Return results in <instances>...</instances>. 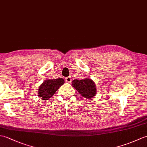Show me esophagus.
Here are the masks:
<instances>
[{"label":"esophagus","instance_id":"esophagus-1","mask_svg":"<svg viewBox=\"0 0 147 147\" xmlns=\"http://www.w3.org/2000/svg\"><path fill=\"white\" fill-rule=\"evenodd\" d=\"M65 80H66V82H67V83H71V78L70 76L66 77L65 78Z\"/></svg>","mask_w":147,"mask_h":147}]
</instances>
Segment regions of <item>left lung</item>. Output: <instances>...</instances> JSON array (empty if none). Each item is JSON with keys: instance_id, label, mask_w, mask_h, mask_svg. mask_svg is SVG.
<instances>
[{"instance_id": "1", "label": "left lung", "mask_w": 147, "mask_h": 147, "mask_svg": "<svg viewBox=\"0 0 147 147\" xmlns=\"http://www.w3.org/2000/svg\"><path fill=\"white\" fill-rule=\"evenodd\" d=\"M72 84L78 93L85 98H93L96 94V85L91 79L86 78L81 80H74Z\"/></svg>"}]
</instances>
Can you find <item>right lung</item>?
<instances>
[{
  "label": "right lung",
  "mask_w": 147,
  "mask_h": 147,
  "mask_svg": "<svg viewBox=\"0 0 147 147\" xmlns=\"http://www.w3.org/2000/svg\"><path fill=\"white\" fill-rule=\"evenodd\" d=\"M64 83V80L59 78L57 79L46 80L39 86L38 96L44 100H48Z\"/></svg>",
  "instance_id": "1"
}]
</instances>
